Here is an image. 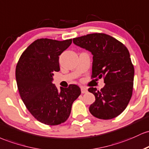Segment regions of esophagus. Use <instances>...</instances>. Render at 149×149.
I'll return each instance as SVG.
<instances>
[{
    "mask_svg": "<svg viewBox=\"0 0 149 149\" xmlns=\"http://www.w3.org/2000/svg\"><path fill=\"white\" fill-rule=\"evenodd\" d=\"M81 93H85L87 92V88H85V87H83V86H81Z\"/></svg>",
    "mask_w": 149,
    "mask_h": 149,
    "instance_id": "34e87169",
    "label": "esophagus"
}]
</instances>
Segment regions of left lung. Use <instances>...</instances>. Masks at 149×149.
I'll return each mask as SVG.
<instances>
[{"label":"left lung","mask_w":149,"mask_h":149,"mask_svg":"<svg viewBox=\"0 0 149 149\" xmlns=\"http://www.w3.org/2000/svg\"><path fill=\"white\" fill-rule=\"evenodd\" d=\"M73 43L92 54L91 77L104 78L105 86L100 91L88 89L96 98L90 113L102 120L116 118L125 111L132 95L134 70L128 49L116 38L101 33L74 38Z\"/></svg>","instance_id":"obj_1"}]
</instances>
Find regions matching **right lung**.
Returning a JSON list of instances; mask_svg holds the SVG:
<instances>
[{
  "instance_id": "obj_1",
  "label": "right lung",
  "mask_w": 149,
  "mask_h": 149,
  "mask_svg": "<svg viewBox=\"0 0 149 149\" xmlns=\"http://www.w3.org/2000/svg\"><path fill=\"white\" fill-rule=\"evenodd\" d=\"M72 39L56 41L40 38L23 52L16 66V81L28 111L41 123L58 125L65 122L72 105L81 93L77 85L61 87L53 83V73L60 70L59 56L71 45Z\"/></svg>"
}]
</instances>
